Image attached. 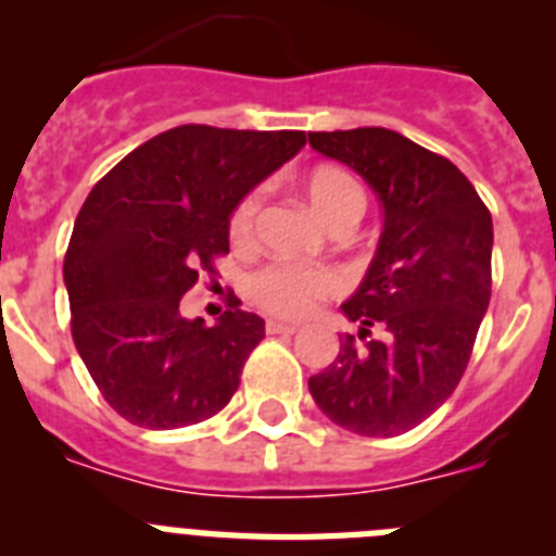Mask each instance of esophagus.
Masks as SVG:
<instances>
[{
	"label": "esophagus",
	"mask_w": 556,
	"mask_h": 556,
	"mask_svg": "<svg viewBox=\"0 0 556 556\" xmlns=\"http://www.w3.org/2000/svg\"><path fill=\"white\" fill-rule=\"evenodd\" d=\"M267 333H298V326L281 320H267Z\"/></svg>",
	"instance_id": "34e87169"
}]
</instances>
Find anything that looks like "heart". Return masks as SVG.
<instances>
[{
  "mask_svg": "<svg viewBox=\"0 0 556 556\" xmlns=\"http://www.w3.org/2000/svg\"><path fill=\"white\" fill-rule=\"evenodd\" d=\"M301 191L308 208L331 230H351L367 211L365 186L351 172L333 164L314 166L301 180ZM262 198L258 191H248L233 205L228 219V236L236 248H244L253 239L255 214ZM339 289V275L326 264H294L275 262L250 275V301L264 312L287 320H301L331 298Z\"/></svg>",
  "mask_w": 556,
  "mask_h": 556,
  "instance_id": "1",
  "label": "heart"
}]
</instances>
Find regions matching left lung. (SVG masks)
Returning a JSON list of instances; mask_svg holds the SVG:
<instances>
[{"label": "left lung", "mask_w": 556, "mask_h": 556, "mask_svg": "<svg viewBox=\"0 0 556 556\" xmlns=\"http://www.w3.org/2000/svg\"><path fill=\"white\" fill-rule=\"evenodd\" d=\"M308 144L356 169L384 205L370 269L342 303L362 342L339 339L308 392L353 434H404L448 401L468 367L493 287V219L448 159L401 132H308ZM370 327L386 337L372 340Z\"/></svg>", "instance_id": "1"}]
</instances>
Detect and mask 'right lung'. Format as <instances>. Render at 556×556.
<instances>
[{
	"instance_id": "1",
	"label": "right lung",
	"mask_w": 556,
	"mask_h": 556,
	"mask_svg": "<svg viewBox=\"0 0 556 556\" xmlns=\"http://www.w3.org/2000/svg\"><path fill=\"white\" fill-rule=\"evenodd\" d=\"M306 144L303 130L180 125L91 189L63 258L72 337L102 397L141 429L208 420L239 390L264 320L228 298L217 326L180 298L228 253L239 200Z\"/></svg>"
}]
</instances>
